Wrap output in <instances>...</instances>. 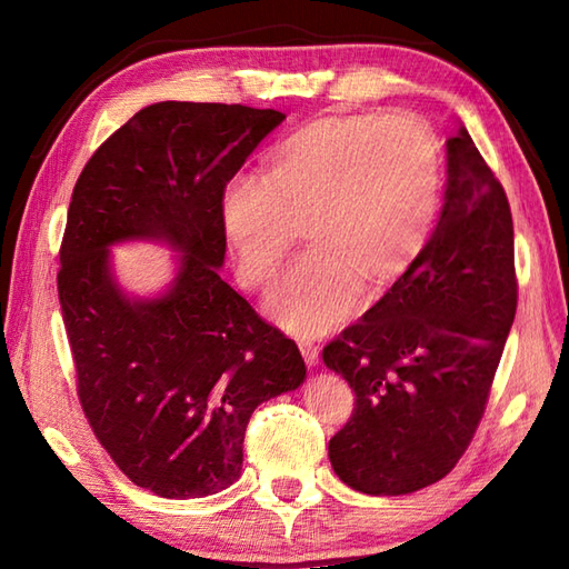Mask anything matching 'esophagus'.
<instances>
[{"label":"esophagus","mask_w":569,"mask_h":569,"mask_svg":"<svg viewBox=\"0 0 569 569\" xmlns=\"http://www.w3.org/2000/svg\"><path fill=\"white\" fill-rule=\"evenodd\" d=\"M300 352H303V359L308 367H316L318 365V357H320V347L312 345V342H300Z\"/></svg>","instance_id":"obj_1"}]
</instances>
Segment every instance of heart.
<instances>
[{
    "mask_svg": "<svg viewBox=\"0 0 569 569\" xmlns=\"http://www.w3.org/2000/svg\"><path fill=\"white\" fill-rule=\"evenodd\" d=\"M440 143L416 114H328L269 151L263 180L222 188L220 227L247 291L266 293L300 237L303 253L273 293L271 318L322 335L352 316L359 293L391 288L438 220Z\"/></svg>",
    "mask_w": 569,
    "mask_h": 569,
    "instance_id": "obj_1",
    "label": "heart"
}]
</instances>
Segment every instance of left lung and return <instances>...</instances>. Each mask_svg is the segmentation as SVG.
<instances>
[{"label": "left lung", "mask_w": 569, "mask_h": 569, "mask_svg": "<svg viewBox=\"0 0 569 569\" xmlns=\"http://www.w3.org/2000/svg\"><path fill=\"white\" fill-rule=\"evenodd\" d=\"M516 303L509 198L457 127L426 249L322 349L328 369L355 391L352 418L328 447L347 487L401 497L450 475L485 416Z\"/></svg>", "instance_id": "8db88e82"}]
</instances>
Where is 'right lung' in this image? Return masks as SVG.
<instances>
[{"mask_svg": "<svg viewBox=\"0 0 569 569\" xmlns=\"http://www.w3.org/2000/svg\"><path fill=\"white\" fill-rule=\"evenodd\" d=\"M286 119L220 102H156L119 127L72 188L58 298L94 438L137 487L200 499L239 479L253 408L298 389L306 361L220 278L222 188ZM183 250L159 299L116 286L109 247Z\"/></svg>", "mask_w": 569, "mask_h": 569, "instance_id": "1", "label": "right lung"}]
</instances>
